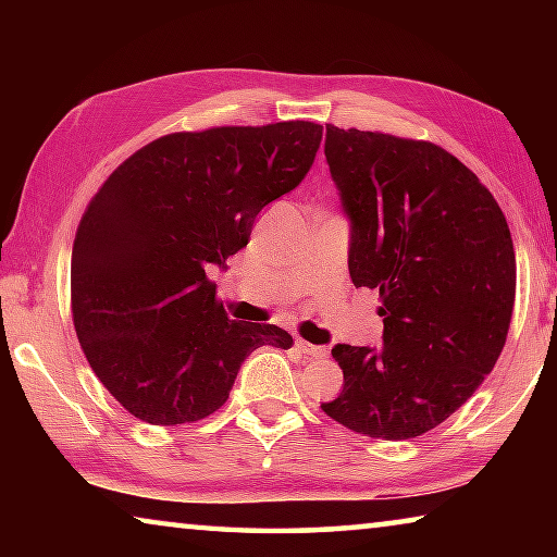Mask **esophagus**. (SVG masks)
I'll return each mask as SVG.
<instances>
[{
  "label": "esophagus",
  "instance_id": "1",
  "mask_svg": "<svg viewBox=\"0 0 557 557\" xmlns=\"http://www.w3.org/2000/svg\"><path fill=\"white\" fill-rule=\"evenodd\" d=\"M297 348L305 356H309V358H324L326 356V348L324 346H314V344L305 342V338H297Z\"/></svg>",
  "mask_w": 557,
  "mask_h": 557
}]
</instances>
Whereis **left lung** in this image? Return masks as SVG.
<instances>
[{
  "mask_svg": "<svg viewBox=\"0 0 557 557\" xmlns=\"http://www.w3.org/2000/svg\"><path fill=\"white\" fill-rule=\"evenodd\" d=\"M324 154L351 221L348 272L383 301V346L332 348L344 391L322 410L366 437H420L502 356L516 297L511 231L492 191L437 145L326 125Z\"/></svg>",
  "mask_w": 557,
  "mask_h": 557,
  "instance_id": "left-lung-1",
  "label": "left lung"
}]
</instances>
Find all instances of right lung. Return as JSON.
<instances>
[{"label": "right lung", "mask_w": 557, "mask_h": 557, "mask_svg": "<svg viewBox=\"0 0 557 557\" xmlns=\"http://www.w3.org/2000/svg\"><path fill=\"white\" fill-rule=\"evenodd\" d=\"M322 125L172 132L92 196L71 256V312L92 373L149 425L209 418L245 356L289 348L275 324L228 319L211 265L245 248L270 201L314 164Z\"/></svg>", "instance_id": "add662e5"}]
</instances>
